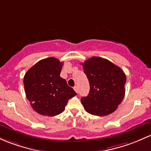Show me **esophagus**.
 Segmentation results:
<instances>
[{"label": "esophagus", "instance_id": "1", "mask_svg": "<svg viewBox=\"0 0 151 151\" xmlns=\"http://www.w3.org/2000/svg\"><path fill=\"white\" fill-rule=\"evenodd\" d=\"M74 91H75V92H77V93H78V92H79V89H78V87H77V86L74 87Z\"/></svg>", "mask_w": 151, "mask_h": 151}]
</instances>
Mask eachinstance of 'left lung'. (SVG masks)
Returning <instances> with one entry per match:
<instances>
[{
	"instance_id": "8db88e82",
	"label": "left lung",
	"mask_w": 151,
	"mask_h": 151,
	"mask_svg": "<svg viewBox=\"0 0 151 151\" xmlns=\"http://www.w3.org/2000/svg\"><path fill=\"white\" fill-rule=\"evenodd\" d=\"M90 90L81 102L91 115L105 116L115 112L125 96L126 76L107 59L93 57L82 63Z\"/></svg>"
}]
</instances>
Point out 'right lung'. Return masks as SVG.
<instances>
[{"label":"right lung","instance_id":"obj_1","mask_svg":"<svg viewBox=\"0 0 151 151\" xmlns=\"http://www.w3.org/2000/svg\"><path fill=\"white\" fill-rule=\"evenodd\" d=\"M63 62L54 57L42 59L30 68L24 78L26 97L31 107L42 115L62 113L68 100L77 93L60 77Z\"/></svg>","mask_w":151,"mask_h":151}]
</instances>
